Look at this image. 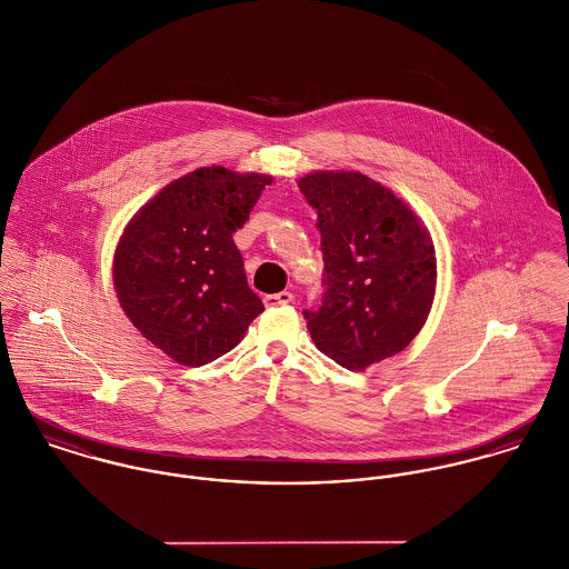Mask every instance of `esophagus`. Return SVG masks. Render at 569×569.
<instances>
[{
    "label": "esophagus",
    "mask_w": 569,
    "mask_h": 569,
    "mask_svg": "<svg viewBox=\"0 0 569 569\" xmlns=\"http://www.w3.org/2000/svg\"><path fill=\"white\" fill-rule=\"evenodd\" d=\"M262 302H264V307H284V305H291V302H293V296H291L289 291H280V293L264 296Z\"/></svg>",
    "instance_id": "obj_1"
}]
</instances>
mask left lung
Listing matches in <instances>:
<instances>
[{"label": "left lung", "mask_w": 569, "mask_h": 569, "mask_svg": "<svg viewBox=\"0 0 569 569\" xmlns=\"http://www.w3.org/2000/svg\"><path fill=\"white\" fill-rule=\"evenodd\" d=\"M318 210L326 291L305 311L316 346L348 370H366L420 332L436 296V249L422 221L383 183L355 170L298 179Z\"/></svg>", "instance_id": "1"}]
</instances>
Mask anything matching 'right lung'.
Returning <instances> with one entry per match:
<instances>
[{
  "label": "right lung",
  "mask_w": 569,
  "mask_h": 569,
  "mask_svg": "<svg viewBox=\"0 0 569 569\" xmlns=\"http://www.w3.org/2000/svg\"><path fill=\"white\" fill-rule=\"evenodd\" d=\"M271 181L203 166L163 186L127 223L113 289L131 325L172 361L199 368L219 359L262 313L232 234Z\"/></svg>",
  "instance_id": "right-lung-1"
}]
</instances>
